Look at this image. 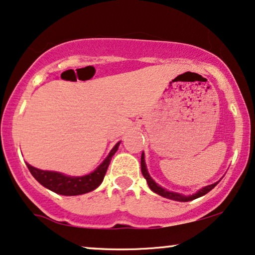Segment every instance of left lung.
Listing matches in <instances>:
<instances>
[{
  "label": "left lung",
  "mask_w": 255,
  "mask_h": 255,
  "mask_svg": "<svg viewBox=\"0 0 255 255\" xmlns=\"http://www.w3.org/2000/svg\"><path fill=\"white\" fill-rule=\"evenodd\" d=\"M141 171H142V175H143V177L147 179V183H148L149 188H150L152 191H154L155 193H157V195H159V196L165 197V198L172 199V201H177V202H190V201H193V199L198 198V197H202V196L206 195V193H208L209 191H211V190L215 188L217 184H218V182H217V183H215V184L205 186V188L201 189L198 192L193 193V195H191V196H184V195H182V193L168 191V190L163 189L158 184H156L154 179H152L150 176H149L148 170H147V167H145L144 154H142V156H141Z\"/></svg>",
  "instance_id": "obj_1"
}]
</instances>
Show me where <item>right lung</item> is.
I'll list each match as a JSON object with an SVG mask.
<instances>
[{
  "label": "right lung",
  "mask_w": 255,
  "mask_h": 255,
  "mask_svg": "<svg viewBox=\"0 0 255 255\" xmlns=\"http://www.w3.org/2000/svg\"><path fill=\"white\" fill-rule=\"evenodd\" d=\"M119 144H120V142H118L114 145V148L112 149L107 157L104 159V162L101 163L96 170L88 175L81 176V177H72V176H66L56 171L40 170V169L30 165L29 163H26V167H28L33 177L43 186L51 190V191L64 196L83 195V193L93 191L104 181L108 165H110L113 155L117 152Z\"/></svg>",
  "instance_id": "right-lung-1"
}]
</instances>
